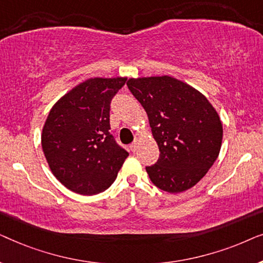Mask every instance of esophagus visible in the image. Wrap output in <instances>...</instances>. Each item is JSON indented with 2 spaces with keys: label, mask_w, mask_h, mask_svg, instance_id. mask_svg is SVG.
Segmentation results:
<instances>
[{
  "label": "esophagus",
  "mask_w": 263,
  "mask_h": 263,
  "mask_svg": "<svg viewBox=\"0 0 263 263\" xmlns=\"http://www.w3.org/2000/svg\"><path fill=\"white\" fill-rule=\"evenodd\" d=\"M129 147H130V151H132V152H135V151H136V147H138V142L134 141V142L132 143L130 146H129Z\"/></svg>",
  "instance_id": "34e87169"
}]
</instances>
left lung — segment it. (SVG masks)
I'll use <instances>...</instances> for the list:
<instances>
[{"mask_svg":"<svg viewBox=\"0 0 263 263\" xmlns=\"http://www.w3.org/2000/svg\"><path fill=\"white\" fill-rule=\"evenodd\" d=\"M128 88L148 116L159 159L146 166L151 181L167 193L200 182L220 152L222 124L202 93L168 75L129 79Z\"/></svg>","mask_w":263,"mask_h":263,"instance_id":"1","label":"left lung"}]
</instances>
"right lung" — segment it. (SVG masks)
Listing matches in <instances>:
<instances>
[{"label":"right lung","mask_w":263,"mask_h":263,"mask_svg":"<svg viewBox=\"0 0 263 263\" xmlns=\"http://www.w3.org/2000/svg\"><path fill=\"white\" fill-rule=\"evenodd\" d=\"M125 80L87 79L50 110L42 132L43 152L53 176L71 192H104L129 156L110 134V103Z\"/></svg>","instance_id":"1"}]
</instances>
